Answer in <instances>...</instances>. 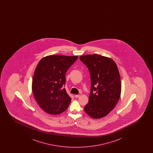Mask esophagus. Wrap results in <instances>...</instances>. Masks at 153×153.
Listing matches in <instances>:
<instances>
[{"label":"esophagus","mask_w":153,"mask_h":153,"mask_svg":"<svg viewBox=\"0 0 153 153\" xmlns=\"http://www.w3.org/2000/svg\"><path fill=\"white\" fill-rule=\"evenodd\" d=\"M80 97V95H74V97H76V98H78V97Z\"/></svg>","instance_id":"34e87169"}]
</instances>
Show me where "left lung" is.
<instances>
[{
    "instance_id": "1",
    "label": "left lung",
    "mask_w": 153,
    "mask_h": 153,
    "mask_svg": "<svg viewBox=\"0 0 153 153\" xmlns=\"http://www.w3.org/2000/svg\"><path fill=\"white\" fill-rule=\"evenodd\" d=\"M79 59L89 70L91 84L85 111L93 118L104 117L114 109L120 97L121 81L117 66L112 59L100 55H84Z\"/></svg>"
}]
</instances>
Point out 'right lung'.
Listing matches in <instances>:
<instances>
[{"mask_svg": "<svg viewBox=\"0 0 153 153\" xmlns=\"http://www.w3.org/2000/svg\"><path fill=\"white\" fill-rule=\"evenodd\" d=\"M78 56L51 55L39 61L32 82L38 104L45 112L56 115L65 111L71 100L65 88V74Z\"/></svg>", "mask_w": 153, "mask_h": 153, "instance_id": "1", "label": "right lung"}]
</instances>
